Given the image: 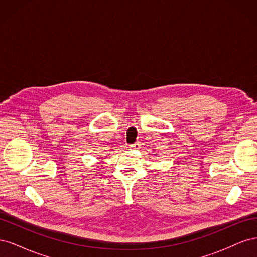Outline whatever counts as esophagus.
Returning <instances> with one entry per match:
<instances>
[{
  "mask_svg": "<svg viewBox=\"0 0 257 257\" xmlns=\"http://www.w3.org/2000/svg\"><path fill=\"white\" fill-rule=\"evenodd\" d=\"M141 147H142L141 142H136V143H134V144L130 145V148H132V149H139V148H141Z\"/></svg>",
  "mask_w": 257,
  "mask_h": 257,
  "instance_id": "esophagus-1",
  "label": "esophagus"
}]
</instances>
